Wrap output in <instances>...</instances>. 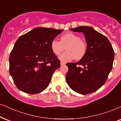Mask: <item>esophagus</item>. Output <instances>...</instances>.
I'll return each mask as SVG.
<instances>
[{
  "label": "esophagus",
  "mask_w": 121,
  "mask_h": 121,
  "mask_svg": "<svg viewBox=\"0 0 121 121\" xmlns=\"http://www.w3.org/2000/svg\"><path fill=\"white\" fill-rule=\"evenodd\" d=\"M65 62H62V61H61L60 62V65H65Z\"/></svg>",
  "instance_id": "1"
}]
</instances>
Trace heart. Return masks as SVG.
I'll return each instance as SVG.
<instances>
[{"label":"heart","mask_w":121,"mask_h":121,"mask_svg":"<svg viewBox=\"0 0 121 121\" xmlns=\"http://www.w3.org/2000/svg\"><path fill=\"white\" fill-rule=\"evenodd\" d=\"M51 49L56 55H59L65 50L66 51L59 56V59L62 62L70 61L75 58L82 59L86 52L87 46L80 37L74 33L68 32L62 35L60 41L53 39L51 42Z\"/></svg>","instance_id":"b5f03b06"}]
</instances>
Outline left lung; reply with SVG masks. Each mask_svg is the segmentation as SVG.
<instances>
[{
    "instance_id": "obj_1",
    "label": "left lung",
    "mask_w": 121,
    "mask_h": 121,
    "mask_svg": "<svg viewBox=\"0 0 121 121\" xmlns=\"http://www.w3.org/2000/svg\"><path fill=\"white\" fill-rule=\"evenodd\" d=\"M70 30L83 33L87 50L78 62L66 64L69 68L66 76L67 83L78 93L94 92L104 84L108 78L112 69L114 50L107 38L92 27L79 26Z\"/></svg>"
}]
</instances>
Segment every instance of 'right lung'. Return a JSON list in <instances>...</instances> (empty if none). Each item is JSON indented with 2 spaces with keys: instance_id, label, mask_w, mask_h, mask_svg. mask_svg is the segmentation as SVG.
Instances as JSON below:
<instances>
[{
  "instance_id": "right-lung-1",
  "label": "right lung",
  "mask_w": 121,
  "mask_h": 121,
  "mask_svg": "<svg viewBox=\"0 0 121 121\" xmlns=\"http://www.w3.org/2000/svg\"><path fill=\"white\" fill-rule=\"evenodd\" d=\"M62 30L37 27L18 38L9 56V73L18 89L34 94L48 86L60 66L51 42Z\"/></svg>"
}]
</instances>
